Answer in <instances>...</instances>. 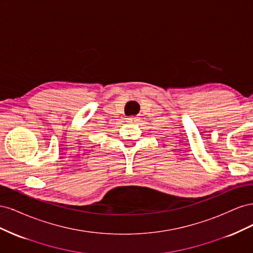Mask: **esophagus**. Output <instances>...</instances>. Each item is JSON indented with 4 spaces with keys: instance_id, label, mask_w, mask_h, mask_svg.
<instances>
[{
    "instance_id": "esophagus-1",
    "label": "esophagus",
    "mask_w": 253,
    "mask_h": 253,
    "mask_svg": "<svg viewBox=\"0 0 253 253\" xmlns=\"http://www.w3.org/2000/svg\"><path fill=\"white\" fill-rule=\"evenodd\" d=\"M126 121L127 122H136V121H138V117H127Z\"/></svg>"
}]
</instances>
